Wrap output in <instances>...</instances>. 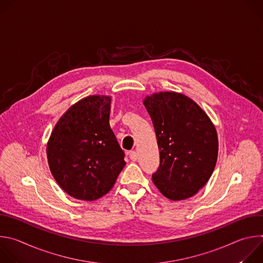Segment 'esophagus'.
Here are the masks:
<instances>
[{"label": "esophagus", "mask_w": 263, "mask_h": 263, "mask_svg": "<svg viewBox=\"0 0 263 263\" xmlns=\"http://www.w3.org/2000/svg\"><path fill=\"white\" fill-rule=\"evenodd\" d=\"M129 157H130V159H131L132 161H136L137 158H138V155H137V153H136L135 151H131V152L129 153Z\"/></svg>", "instance_id": "obj_1"}]
</instances>
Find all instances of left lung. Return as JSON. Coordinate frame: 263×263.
<instances>
[{
	"label": "left lung",
	"mask_w": 263,
	"mask_h": 263,
	"mask_svg": "<svg viewBox=\"0 0 263 263\" xmlns=\"http://www.w3.org/2000/svg\"><path fill=\"white\" fill-rule=\"evenodd\" d=\"M143 104L160 151L154 184L170 200L193 197L207 183L216 163L218 141L213 124L197 103L178 92L154 93Z\"/></svg>",
	"instance_id": "obj_1"
}]
</instances>
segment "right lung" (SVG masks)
Returning a JSON list of instances; mask_svg holds the SVG:
<instances>
[{
	"mask_svg": "<svg viewBox=\"0 0 263 263\" xmlns=\"http://www.w3.org/2000/svg\"><path fill=\"white\" fill-rule=\"evenodd\" d=\"M110 102L109 97L82 99L61 117L50 136L51 173L74 199L93 201L106 195L126 164L109 126Z\"/></svg>",
	"mask_w": 263,
	"mask_h": 263,
	"instance_id": "1",
	"label": "right lung"
}]
</instances>
